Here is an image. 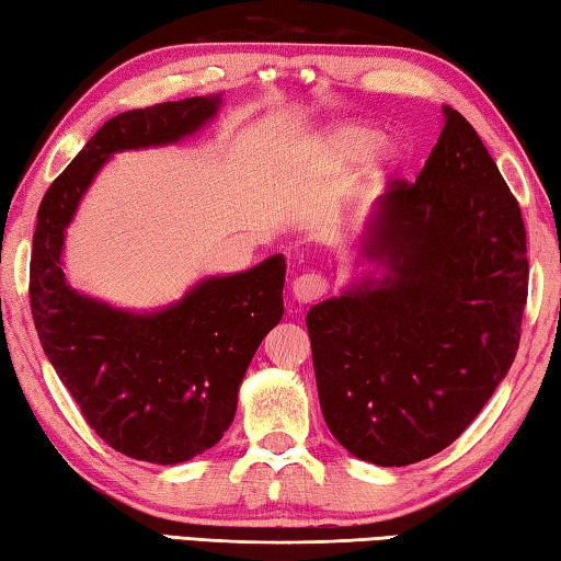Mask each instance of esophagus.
Segmentation results:
<instances>
[{"mask_svg": "<svg viewBox=\"0 0 561 561\" xmlns=\"http://www.w3.org/2000/svg\"><path fill=\"white\" fill-rule=\"evenodd\" d=\"M327 291H329V279L321 277V274H317V272L301 274V277L294 279V284H291V294L299 304L317 301L324 297Z\"/></svg>", "mask_w": 561, "mask_h": 561, "instance_id": "esophagus-1", "label": "esophagus"}]
</instances>
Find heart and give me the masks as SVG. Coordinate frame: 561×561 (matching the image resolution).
Returning a JSON list of instances; mask_svg holds the SVG:
<instances>
[{"mask_svg":"<svg viewBox=\"0 0 561 561\" xmlns=\"http://www.w3.org/2000/svg\"><path fill=\"white\" fill-rule=\"evenodd\" d=\"M321 163L331 168H344L366 158L368 168L381 170L393 163L396 150L388 144H378V130L364 123H341L331 128L319 146Z\"/></svg>","mask_w":561,"mask_h":561,"instance_id":"heart-1","label":"heart"}]
</instances>
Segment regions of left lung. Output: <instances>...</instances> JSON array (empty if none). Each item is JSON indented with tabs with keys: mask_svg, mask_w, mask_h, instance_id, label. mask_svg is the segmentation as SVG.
Listing matches in <instances>:
<instances>
[{
	"mask_svg": "<svg viewBox=\"0 0 561 561\" xmlns=\"http://www.w3.org/2000/svg\"><path fill=\"white\" fill-rule=\"evenodd\" d=\"M415 178L393 180L364 254L383 277L309 309L321 413L356 458L403 468L478 417L519 346L527 232L495 160L458 111Z\"/></svg>",
	"mask_w": 561,
	"mask_h": 561,
	"instance_id": "left-lung-1",
	"label": "left lung"
}]
</instances>
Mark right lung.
Segmentation results:
<instances>
[{
    "instance_id": "obj_1",
    "label": "right lung",
    "mask_w": 561,
    "mask_h": 561,
    "mask_svg": "<svg viewBox=\"0 0 561 561\" xmlns=\"http://www.w3.org/2000/svg\"><path fill=\"white\" fill-rule=\"evenodd\" d=\"M220 103L217 93L113 116L49 185L36 215L30 301L44 354L99 438L146 462H185L220 443L247 366L284 314L287 264L274 254L136 314L69 287L64 234L113 153L178 144L213 121Z\"/></svg>"
}]
</instances>
